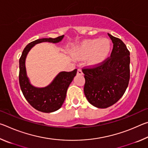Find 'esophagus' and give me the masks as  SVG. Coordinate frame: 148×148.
Returning a JSON list of instances; mask_svg holds the SVG:
<instances>
[{
    "instance_id": "esophagus-1",
    "label": "esophagus",
    "mask_w": 148,
    "mask_h": 148,
    "mask_svg": "<svg viewBox=\"0 0 148 148\" xmlns=\"http://www.w3.org/2000/svg\"><path fill=\"white\" fill-rule=\"evenodd\" d=\"M77 74H78V75H82L83 74V72H82V69H77Z\"/></svg>"
}]
</instances>
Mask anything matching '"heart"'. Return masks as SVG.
Instances as JSON below:
<instances>
[{"mask_svg": "<svg viewBox=\"0 0 148 148\" xmlns=\"http://www.w3.org/2000/svg\"><path fill=\"white\" fill-rule=\"evenodd\" d=\"M110 42L107 38L86 40L80 43L73 50L74 56L77 59L88 57V62L94 65L101 63L108 56L110 51Z\"/></svg>", "mask_w": 148, "mask_h": 148, "instance_id": "1", "label": "heart"}]
</instances>
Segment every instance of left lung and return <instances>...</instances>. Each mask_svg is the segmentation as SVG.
<instances>
[{"mask_svg": "<svg viewBox=\"0 0 148 148\" xmlns=\"http://www.w3.org/2000/svg\"><path fill=\"white\" fill-rule=\"evenodd\" d=\"M108 34L113 43L111 56L101 64L84 68V94L92 106L106 108L121 98L130 79V52L119 38Z\"/></svg>", "mask_w": 148, "mask_h": 148, "instance_id": "obj_1", "label": "left lung"}]
</instances>
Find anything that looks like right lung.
I'll return each mask as SVG.
<instances>
[{"label":"right lung","instance_id":"1","mask_svg":"<svg viewBox=\"0 0 148 148\" xmlns=\"http://www.w3.org/2000/svg\"><path fill=\"white\" fill-rule=\"evenodd\" d=\"M64 35L56 38H41L29 43L25 47L19 59V82L25 98L31 106L40 112L45 113L53 112L62 106L66 98L69 85L76 75L77 69L71 72H61L53 82L45 87H36L31 84L27 76L25 59L27 54L34 45L47 42L58 43L63 38Z\"/></svg>","mask_w":148,"mask_h":148}]
</instances>
